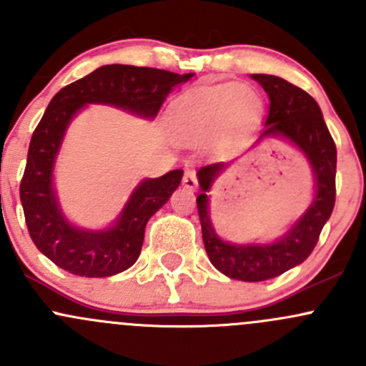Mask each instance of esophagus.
<instances>
[{
  "label": "esophagus",
  "mask_w": 366,
  "mask_h": 366,
  "mask_svg": "<svg viewBox=\"0 0 366 366\" xmlns=\"http://www.w3.org/2000/svg\"><path fill=\"white\" fill-rule=\"evenodd\" d=\"M182 186L189 191H194L198 187L197 173H194L193 168L186 169V173H184V179H182Z\"/></svg>",
  "instance_id": "1"
}]
</instances>
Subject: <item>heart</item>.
<instances>
[{"instance_id":"heart-1","label":"heart","mask_w":366,"mask_h":366,"mask_svg":"<svg viewBox=\"0 0 366 366\" xmlns=\"http://www.w3.org/2000/svg\"><path fill=\"white\" fill-rule=\"evenodd\" d=\"M262 109L260 95L248 84L200 86L177 101L175 134L184 142H197L217 127L224 132H246L258 124Z\"/></svg>"}]
</instances>
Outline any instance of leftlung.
<instances>
[{
	"mask_svg": "<svg viewBox=\"0 0 366 366\" xmlns=\"http://www.w3.org/2000/svg\"><path fill=\"white\" fill-rule=\"evenodd\" d=\"M252 77L271 101L264 131L253 147L267 138H282L296 147L312 168V202L289 230L274 241L244 244L224 241L210 221L209 191L230 162H214L198 169L202 193L197 197V205L205 252L214 267L232 280L265 282L302 264L315 248L335 207L337 147L312 95L278 76L253 74Z\"/></svg>",
	"mask_w": 366,
	"mask_h": 366,
	"instance_id": "1",
	"label": "left lung"
}]
</instances>
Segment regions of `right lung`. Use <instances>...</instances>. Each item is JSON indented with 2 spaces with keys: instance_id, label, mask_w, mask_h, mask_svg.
<instances>
[{
  "instance_id": "1",
  "label": "right lung",
  "mask_w": 366,
  "mask_h": 366,
  "mask_svg": "<svg viewBox=\"0 0 366 366\" xmlns=\"http://www.w3.org/2000/svg\"><path fill=\"white\" fill-rule=\"evenodd\" d=\"M194 74L102 65L61 88L36 125L21 180V204L31 241L51 262L76 276L104 278L125 271L138 260L150 217L182 180V169L157 179H143L109 227L90 230L70 223L54 189V166L70 122L90 104H108L154 120L169 92Z\"/></svg>"
}]
</instances>
